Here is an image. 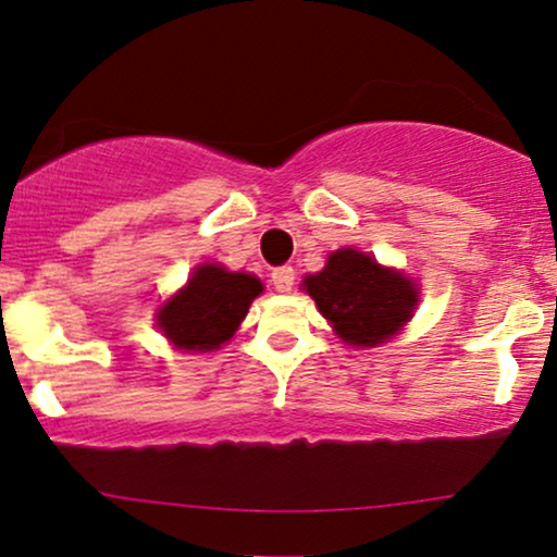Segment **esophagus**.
<instances>
[{"label": "esophagus", "instance_id": "esophagus-1", "mask_svg": "<svg viewBox=\"0 0 557 557\" xmlns=\"http://www.w3.org/2000/svg\"><path fill=\"white\" fill-rule=\"evenodd\" d=\"M272 285L277 293H290L295 285L293 267H277V270H272Z\"/></svg>", "mask_w": 557, "mask_h": 557}]
</instances>
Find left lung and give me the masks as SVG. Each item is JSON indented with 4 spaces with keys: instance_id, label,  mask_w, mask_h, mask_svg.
Masks as SVG:
<instances>
[{
    "instance_id": "8db88e82",
    "label": "left lung",
    "mask_w": 557,
    "mask_h": 557,
    "mask_svg": "<svg viewBox=\"0 0 557 557\" xmlns=\"http://www.w3.org/2000/svg\"><path fill=\"white\" fill-rule=\"evenodd\" d=\"M302 290L351 347H377L393 339L419 302V287L404 272L357 249L331 251L321 272L306 274Z\"/></svg>"
}]
</instances>
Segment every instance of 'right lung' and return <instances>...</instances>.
Here are the masks:
<instances>
[{"label": "right lung", "mask_w": 557, "mask_h": 557, "mask_svg": "<svg viewBox=\"0 0 557 557\" xmlns=\"http://www.w3.org/2000/svg\"><path fill=\"white\" fill-rule=\"evenodd\" d=\"M264 287L249 272H228L223 264H200L187 285L157 313V326L177 349H221L249 313L251 300Z\"/></svg>", "instance_id": "add662e5"}]
</instances>
